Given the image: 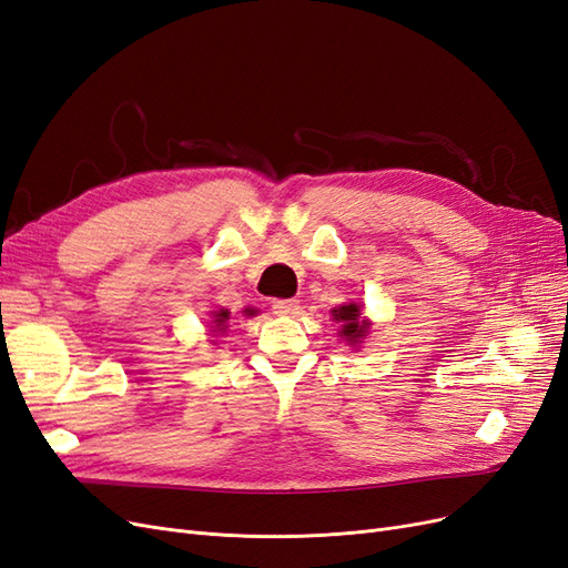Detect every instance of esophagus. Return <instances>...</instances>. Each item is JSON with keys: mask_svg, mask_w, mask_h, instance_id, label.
<instances>
[{"mask_svg": "<svg viewBox=\"0 0 568 568\" xmlns=\"http://www.w3.org/2000/svg\"><path fill=\"white\" fill-rule=\"evenodd\" d=\"M301 310L298 301H291V298H280V301H272V312L280 317H291L296 315V312Z\"/></svg>", "mask_w": 568, "mask_h": 568, "instance_id": "34e87169", "label": "esophagus"}]
</instances>
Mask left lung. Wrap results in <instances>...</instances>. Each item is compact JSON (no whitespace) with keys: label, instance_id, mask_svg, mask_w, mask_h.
<instances>
[{"label":"left lung","instance_id":"obj_1","mask_svg":"<svg viewBox=\"0 0 568 568\" xmlns=\"http://www.w3.org/2000/svg\"><path fill=\"white\" fill-rule=\"evenodd\" d=\"M331 312H334V320L341 324V338L347 341V345L357 347L366 338L371 326L366 320H362V307L357 303H347Z\"/></svg>","mask_w":568,"mask_h":568}]
</instances>
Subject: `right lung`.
Segmentation results:
<instances>
[{"mask_svg": "<svg viewBox=\"0 0 568 568\" xmlns=\"http://www.w3.org/2000/svg\"><path fill=\"white\" fill-rule=\"evenodd\" d=\"M227 320H230V312L227 310H213L211 312V331L213 334H225L227 328Z\"/></svg>", "mask_w": 568, "mask_h": 568, "instance_id": "add662e5", "label": "right lung"}]
</instances>
